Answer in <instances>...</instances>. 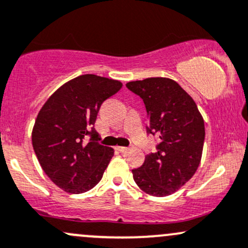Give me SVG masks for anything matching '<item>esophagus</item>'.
Wrapping results in <instances>:
<instances>
[{
  "mask_svg": "<svg viewBox=\"0 0 248 248\" xmlns=\"http://www.w3.org/2000/svg\"><path fill=\"white\" fill-rule=\"evenodd\" d=\"M116 149L122 153V152H126L128 148H127V147H124V146H116Z\"/></svg>",
  "mask_w": 248,
  "mask_h": 248,
  "instance_id": "1",
  "label": "esophagus"
}]
</instances>
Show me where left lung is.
Instances as JSON below:
<instances>
[{"mask_svg":"<svg viewBox=\"0 0 248 248\" xmlns=\"http://www.w3.org/2000/svg\"><path fill=\"white\" fill-rule=\"evenodd\" d=\"M127 88L146 106L147 133L160 139L156 152L132 170L147 194L167 197L180 189L199 167L205 141V124L197 103L178 82L167 78L130 81Z\"/></svg>","mask_w":248,"mask_h":248,"instance_id":"left-lung-1","label":"left lung"}]
</instances>
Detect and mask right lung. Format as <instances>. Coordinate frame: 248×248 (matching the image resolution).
I'll use <instances>...</instances> for the list:
<instances>
[{"label": "right lung", "instance_id": "right-lung-1", "mask_svg": "<svg viewBox=\"0 0 248 248\" xmlns=\"http://www.w3.org/2000/svg\"><path fill=\"white\" fill-rule=\"evenodd\" d=\"M121 87L113 78L80 75L62 84L37 114L31 133L34 152L43 172L64 192L84 193L102 179L114 149L97 142L94 124L102 102ZM87 136L91 141L84 145Z\"/></svg>", "mask_w": 248, "mask_h": 248}]
</instances>
